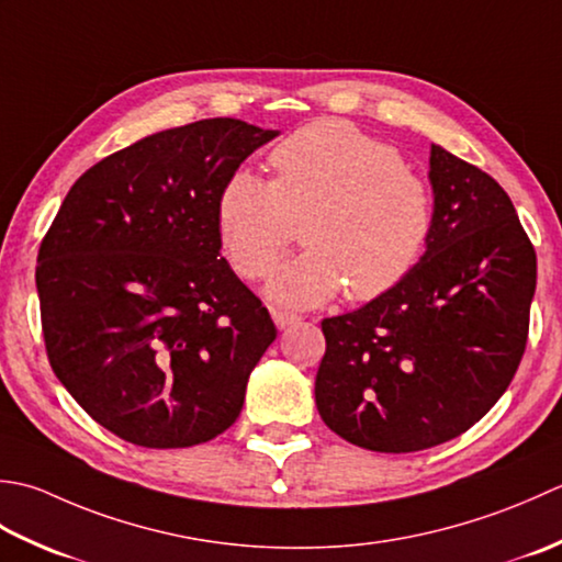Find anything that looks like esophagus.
<instances>
[{"label": "esophagus", "instance_id": "34e87169", "mask_svg": "<svg viewBox=\"0 0 562 562\" xmlns=\"http://www.w3.org/2000/svg\"><path fill=\"white\" fill-rule=\"evenodd\" d=\"M271 317H273V323H277V327H279V329L293 327L295 323H301V317H297L295 313H289V311H279V307H273V311H271Z\"/></svg>", "mask_w": 562, "mask_h": 562}]
</instances>
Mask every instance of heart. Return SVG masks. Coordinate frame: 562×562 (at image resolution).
Masks as SVG:
<instances>
[{"mask_svg":"<svg viewBox=\"0 0 562 562\" xmlns=\"http://www.w3.org/2000/svg\"><path fill=\"white\" fill-rule=\"evenodd\" d=\"M273 179L237 169L217 196V231L233 269L267 279L303 223L301 255L277 271L273 301L313 307L347 289L373 301L415 269L437 227L429 181L391 143L347 121H315L269 155Z\"/></svg>","mask_w":562,"mask_h":562,"instance_id":"1","label":"heart"}]
</instances>
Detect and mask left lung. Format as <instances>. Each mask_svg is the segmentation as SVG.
<instances>
[{
	"label": "left lung",
	"instance_id": "obj_1",
	"mask_svg": "<svg viewBox=\"0 0 562 562\" xmlns=\"http://www.w3.org/2000/svg\"><path fill=\"white\" fill-rule=\"evenodd\" d=\"M437 227L395 289L325 317L315 403L361 449L409 453L471 429L507 391L529 337L536 251L495 179L431 145Z\"/></svg>",
	"mask_w": 562,
	"mask_h": 562
}]
</instances>
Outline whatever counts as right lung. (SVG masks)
I'll return each mask as SVG.
<instances>
[{
	"mask_svg": "<svg viewBox=\"0 0 562 562\" xmlns=\"http://www.w3.org/2000/svg\"><path fill=\"white\" fill-rule=\"evenodd\" d=\"M277 135L205 119L143 137L89 167L45 233L48 361L123 441L184 449L239 417L277 327L221 257L215 209L227 177Z\"/></svg>",
	"mask_w": 562,
	"mask_h": 562,
	"instance_id": "add662e5",
	"label": "right lung"
}]
</instances>
